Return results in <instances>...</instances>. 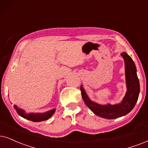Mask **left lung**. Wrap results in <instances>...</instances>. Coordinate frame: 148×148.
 Segmentation results:
<instances>
[{"instance_id": "1", "label": "left lung", "mask_w": 148, "mask_h": 148, "mask_svg": "<svg viewBox=\"0 0 148 148\" xmlns=\"http://www.w3.org/2000/svg\"><path fill=\"white\" fill-rule=\"evenodd\" d=\"M125 63V73L127 91L120 103L115 104H102L93 102L86 93L83 85L80 86L82 98L86 105L99 117L107 119H116L126 115L132 111L137 102L140 92L139 78L136 68L132 58L126 52L121 53Z\"/></svg>"}]
</instances>
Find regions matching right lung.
Returning <instances> with one entry per match:
<instances>
[{
  "instance_id": "1",
  "label": "right lung",
  "mask_w": 148,
  "mask_h": 148,
  "mask_svg": "<svg viewBox=\"0 0 148 148\" xmlns=\"http://www.w3.org/2000/svg\"><path fill=\"white\" fill-rule=\"evenodd\" d=\"M15 109L16 110L17 113L19 115L28 119V120L35 121V122H39V121H45L47 120L50 118V117H52V115L55 113V109H52L50 111H48L47 112H45V113H27L25 111H24L23 109L18 108L16 105H14Z\"/></svg>"
}]
</instances>
